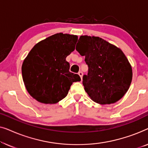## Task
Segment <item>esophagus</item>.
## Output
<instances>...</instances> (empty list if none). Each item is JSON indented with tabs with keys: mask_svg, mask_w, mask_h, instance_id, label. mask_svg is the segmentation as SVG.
Here are the masks:
<instances>
[{
	"mask_svg": "<svg viewBox=\"0 0 148 148\" xmlns=\"http://www.w3.org/2000/svg\"><path fill=\"white\" fill-rule=\"evenodd\" d=\"M78 74H79V75L80 76L81 79H82V77H83V72L82 71H79Z\"/></svg>",
	"mask_w": 148,
	"mask_h": 148,
	"instance_id": "obj_1",
	"label": "esophagus"
}]
</instances>
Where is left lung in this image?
I'll list each match as a JSON object with an SVG mask.
<instances>
[{"mask_svg": "<svg viewBox=\"0 0 148 148\" xmlns=\"http://www.w3.org/2000/svg\"><path fill=\"white\" fill-rule=\"evenodd\" d=\"M76 50L85 56L88 73L83 85L89 96L100 104L115 103L126 94L132 69L122 50L99 37L80 36Z\"/></svg>", "mask_w": 148, "mask_h": 148, "instance_id": "8db88e82", "label": "left lung"}]
</instances>
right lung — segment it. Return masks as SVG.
Instances as JSON below:
<instances>
[{"mask_svg":"<svg viewBox=\"0 0 148 148\" xmlns=\"http://www.w3.org/2000/svg\"><path fill=\"white\" fill-rule=\"evenodd\" d=\"M77 36L56 34L38 42L22 64L23 80L29 94L38 102L55 104L67 95L78 74L69 71L66 56L74 51Z\"/></svg>","mask_w":148,"mask_h":148,"instance_id":"1","label":"right lung"}]
</instances>
